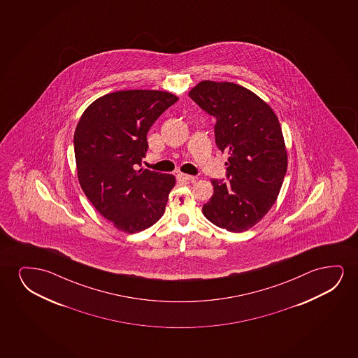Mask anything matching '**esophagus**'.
Wrapping results in <instances>:
<instances>
[{
	"mask_svg": "<svg viewBox=\"0 0 358 358\" xmlns=\"http://www.w3.org/2000/svg\"><path fill=\"white\" fill-rule=\"evenodd\" d=\"M176 178L178 181L182 182H194V180H196V177L186 175V173H177Z\"/></svg>",
	"mask_w": 358,
	"mask_h": 358,
	"instance_id": "esophagus-1",
	"label": "esophagus"
}]
</instances>
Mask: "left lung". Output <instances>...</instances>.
<instances>
[{
	"label": "left lung",
	"instance_id": "obj_1",
	"mask_svg": "<svg viewBox=\"0 0 358 358\" xmlns=\"http://www.w3.org/2000/svg\"><path fill=\"white\" fill-rule=\"evenodd\" d=\"M188 95L216 118V145L230 155L226 181L211 180L214 194L201 211L217 227L248 230L274 206L287 170L279 120L268 103L237 84L204 80Z\"/></svg>",
	"mask_w": 358,
	"mask_h": 358
}]
</instances>
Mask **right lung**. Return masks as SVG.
Wrapping results in <instances>:
<instances>
[{"label":"right lung","instance_id":"right-lung-1","mask_svg":"<svg viewBox=\"0 0 358 358\" xmlns=\"http://www.w3.org/2000/svg\"><path fill=\"white\" fill-rule=\"evenodd\" d=\"M173 94L122 90L95 100L74 132L80 187L117 230L134 234L162 217L175 176L142 166L152 123L176 103Z\"/></svg>","mask_w":358,"mask_h":358}]
</instances>
